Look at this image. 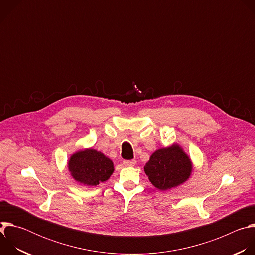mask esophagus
<instances>
[{
	"mask_svg": "<svg viewBox=\"0 0 255 255\" xmlns=\"http://www.w3.org/2000/svg\"><path fill=\"white\" fill-rule=\"evenodd\" d=\"M123 164L125 166H134L136 164V161L133 159V160H124L123 161Z\"/></svg>",
	"mask_w": 255,
	"mask_h": 255,
	"instance_id": "1",
	"label": "esophagus"
}]
</instances>
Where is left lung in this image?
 Wrapping results in <instances>:
<instances>
[{"label": "left lung", "mask_w": 255, "mask_h": 255, "mask_svg": "<svg viewBox=\"0 0 255 255\" xmlns=\"http://www.w3.org/2000/svg\"><path fill=\"white\" fill-rule=\"evenodd\" d=\"M193 161L177 143L155 150L144 166L150 183L160 191L174 189L191 177Z\"/></svg>", "instance_id": "obj_1"}]
</instances>
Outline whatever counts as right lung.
Returning a JSON list of instances; mask_svg holds the SVG:
<instances>
[{"mask_svg": "<svg viewBox=\"0 0 255 255\" xmlns=\"http://www.w3.org/2000/svg\"><path fill=\"white\" fill-rule=\"evenodd\" d=\"M67 168L72 178L88 187H96L106 181L115 169L110 158L93 148H84L72 153L68 158Z\"/></svg>", "mask_w": 255, "mask_h": 255, "instance_id": "1", "label": "right lung"}]
</instances>
